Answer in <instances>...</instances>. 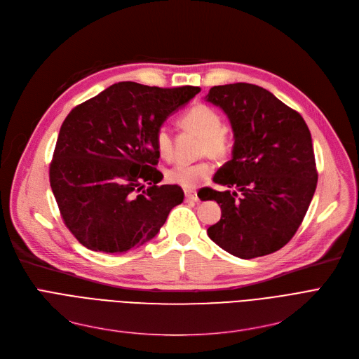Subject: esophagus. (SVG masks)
Masks as SVG:
<instances>
[{"label": "esophagus", "mask_w": 359, "mask_h": 359, "mask_svg": "<svg viewBox=\"0 0 359 359\" xmlns=\"http://www.w3.org/2000/svg\"><path fill=\"white\" fill-rule=\"evenodd\" d=\"M184 198H186L187 201H194V202H198V201H199L198 194H196V191H194V189H184Z\"/></svg>", "instance_id": "34e87169"}]
</instances>
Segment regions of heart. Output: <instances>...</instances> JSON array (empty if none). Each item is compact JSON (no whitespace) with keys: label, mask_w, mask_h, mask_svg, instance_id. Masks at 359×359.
I'll return each mask as SVG.
<instances>
[{"label":"heart","mask_w":359,"mask_h":359,"mask_svg":"<svg viewBox=\"0 0 359 359\" xmlns=\"http://www.w3.org/2000/svg\"><path fill=\"white\" fill-rule=\"evenodd\" d=\"M180 123L201 135L198 148L199 156L208 154L212 158L224 160L231 154V134L227 128L222 126V118L215 107L198 103L183 113ZM154 145L157 153L163 158L168 160L173 157V135L168 126L161 125L157 128L154 134ZM212 170L214 167L208 160H201L196 163H177L167 170L165 179L170 183L184 187V189H194L203 180L210 179Z\"/></svg>","instance_id":"heart-1"}]
</instances>
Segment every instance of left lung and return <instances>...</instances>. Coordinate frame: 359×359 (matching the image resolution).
Wrapping results in <instances>:
<instances>
[{
  "label": "left lung",
  "instance_id": "1",
  "mask_svg": "<svg viewBox=\"0 0 359 359\" xmlns=\"http://www.w3.org/2000/svg\"><path fill=\"white\" fill-rule=\"evenodd\" d=\"M206 102L219 106L234 132L233 158L214 176L202 201H217L221 219L210 238L240 259L271 255L294 237L317 186L311 134L298 111L248 83L215 86Z\"/></svg>",
  "mask_w": 359,
  "mask_h": 359
}]
</instances>
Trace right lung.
Wrapping results in <instances>:
<instances>
[{"instance_id":"add662e5","label":"right lung","mask_w":359,"mask_h":359,"mask_svg":"<svg viewBox=\"0 0 359 359\" xmlns=\"http://www.w3.org/2000/svg\"><path fill=\"white\" fill-rule=\"evenodd\" d=\"M199 91L122 81L68 113L49 180L67 229L83 246L109 255L140 248L183 202L180 186H157L154 134Z\"/></svg>"}]
</instances>
